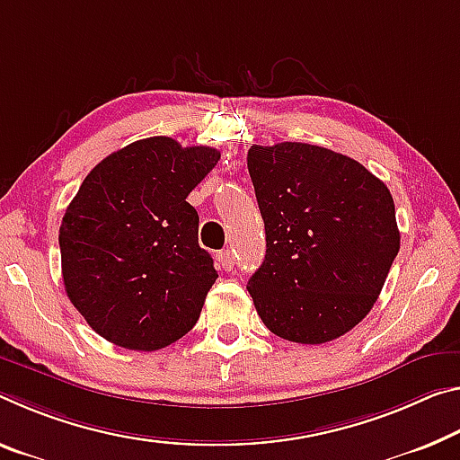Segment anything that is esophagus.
Instances as JSON below:
<instances>
[{"label": "esophagus", "instance_id": "34e87169", "mask_svg": "<svg viewBox=\"0 0 460 460\" xmlns=\"http://www.w3.org/2000/svg\"><path fill=\"white\" fill-rule=\"evenodd\" d=\"M217 264L221 270H233V266H235V256H233L231 250H223L217 253Z\"/></svg>", "mask_w": 460, "mask_h": 460}]
</instances>
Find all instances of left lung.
<instances>
[{"label": "left lung", "mask_w": 460, "mask_h": 460, "mask_svg": "<svg viewBox=\"0 0 460 460\" xmlns=\"http://www.w3.org/2000/svg\"><path fill=\"white\" fill-rule=\"evenodd\" d=\"M247 170L266 258L247 282L270 332L325 344L373 309L399 252L389 188L356 159L309 143L253 145Z\"/></svg>", "instance_id": "8db88e82"}]
</instances>
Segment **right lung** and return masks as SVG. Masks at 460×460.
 I'll return each mask as SVG.
<instances>
[{"instance_id": "add662e5", "label": "right lung", "mask_w": 460, "mask_h": 460, "mask_svg": "<svg viewBox=\"0 0 460 460\" xmlns=\"http://www.w3.org/2000/svg\"><path fill=\"white\" fill-rule=\"evenodd\" d=\"M218 159L213 147L149 137L111 153L82 181L59 229L63 284L104 340L153 352L199 322L218 274L186 199Z\"/></svg>"}]
</instances>
